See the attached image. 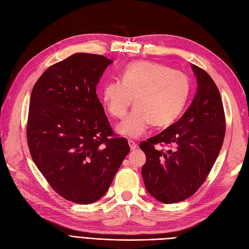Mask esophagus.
<instances>
[{"mask_svg": "<svg viewBox=\"0 0 249 249\" xmlns=\"http://www.w3.org/2000/svg\"><path fill=\"white\" fill-rule=\"evenodd\" d=\"M128 145H130L131 150H136L137 149V144L133 140H128Z\"/></svg>", "mask_w": 249, "mask_h": 249, "instance_id": "obj_1", "label": "esophagus"}]
</instances>
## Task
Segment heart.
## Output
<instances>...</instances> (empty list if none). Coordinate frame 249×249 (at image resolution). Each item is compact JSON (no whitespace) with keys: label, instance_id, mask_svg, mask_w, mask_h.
Returning a JSON list of instances; mask_svg holds the SVG:
<instances>
[{"label":"heart","instance_id":"b5f03b06","mask_svg":"<svg viewBox=\"0 0 249 249\" xmlns=\"http://www.w3.org/2000/svg\"><path fill=\"white\" fill-rule=\"evenodd\" d=\"M190 92V79L184 72L160 63L136 61L125 66L121 81L103 85L101 98L109 114L117 119L125 116L134 98L136 107L118 125V132L137 138L151 124L165 127L177 122Z\"/></svg>","mask_w":249,"mask_h":249}]
</instances>
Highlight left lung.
<instances>
[{"mask_svg": "<svg viewBox=\"0 0 249 249\" xmlns=\"http://www.w3.org/2000/svg\"><path fill=\"white\" fill-rule=\"evenodd\" d=\"M198 89L190 107L160 134L140 143L146 155L147 191L163 203L192 196L205 182L224 142L226 117L220 91L202 68L192 65ZM169 147L166 151L158 146Z\"/></svg>", "mask_w": 249, "mask_h": 249, "instance_id": "left-lung-1", "label": "left lung"}]
</instances>
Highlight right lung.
<instances>
[{
	"label": "right lung",
	"mask_w": 249,
	"mask_h": 249,
	"mask_svg": "<svg viewBox=\"0 0 249 249\" xmlns=\"http://www.w3.org/2000/svg\"><path fill=\"white\" fill-rule=\"evenodd\" d=\"M110 63L97 54L69 56L39 76L29 101L26 138L33 160L57 194L79 204L100 199L130 152L96 94Z\"/></svg>",
	"instance_id": "obj_1"
}]
</instances>
